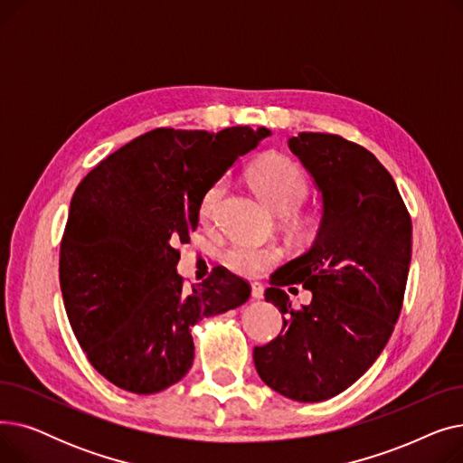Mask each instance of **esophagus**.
Listing matches in <instances>:
<instances>
[{"instance_id":"esophagus-1","label":"esophagus","mask_w":463,"mask_h":463,"mask_svg":"<svg viewBox=\"0 0 463 463\" xmlns=\"http://www.w3.org/2000/svg\"><path fill=\"white\" fill-rule=\"evenodd\" d=\"M251 297L257 298V300H260L264 297V287L259 281L251 283Z\"/></svg>"}]
</instances>
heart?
Wrapping results in <instances>:
<instances>
[{"instance_id":"b5f03b06","label":"heart","mask_w":463,"mask_h":463,"mask_svg":"<svg viewBox=\"0 0 463 463\" xmlns=\"http://www.w3.org/2000/svg\"><path fill=\"white\" fill-rule=\"evenodd\" d=\"M250 182L259 197L279 213L293 212L307 194V180L302 168L283 156H269L259 159L250 168ZM227 189L225 180H217L208 187L201 203V217L204 222L213 217L219 201ZM227 269L241 276H257L266 266H270L281 259V250L278 246H259L250 241H234L223 255Z\"/></svg>"}]
</instances>
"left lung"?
Returning <instances> with one entry per match:
<instances>
[{"label": "left lung", "mask_w": 463, "mask_h": 463, "mask_svg": "<svg viewBox=\"0 0 463 463\" xmlns=\"http://www.w3.org/2000/svg\"><path fill=\"white\" fill-rule=\"evenodd\" d=\"M288 148L323 194V219L306 253L278 269L264 298L279 307L281 334L255 347L259 377L285 398L323 402L360 379L391 339L411 262V215L391 173L362 146L300 133ZM314 298L289 307L283 284Z\"/></svg>", "instance_id": "obj_1"}]
</instances>
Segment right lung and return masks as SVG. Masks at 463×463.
Returning <instances> with one entry per match:
<instances>
[{"label": "right lung", "instance_id": "obj_1", "mask_svg": "<svg viewBox=\"0 0 463 463\" xmlns=\"http://www.w3.org/2000/svg\"><path fill=\"white\" fill-rule=\"evenodd\" d=\"M270 135L259 128L154 129L97 165L71 199L60 246V287L91 366L133 394H156L191 368V326L244 304L248 281L215 266L191 290L178 244L232 163Z\"/></svg>", "mask_w": 463, "mask_h": 463}]
</instances>
